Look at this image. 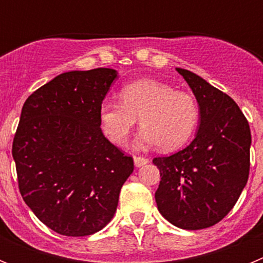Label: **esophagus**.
I'll list each match as a JSON object with an SVG mask.
<instances>
[{
	"label": "esophagus",
	"instance_id": "esophagus-1",
	"mask_svg": "<svg viewBox=\"0 0 263 263\" xmlns=\"http://www.w3.org/2000/svg\"><path fill=\"white\" fill-rule=\"evenodd\" d=\"M148 163V159L143 157H134V166L136 167H142Z\"/></svg>",
	"mask_w": 263,
	"mask_h": 263
}]
</instances>
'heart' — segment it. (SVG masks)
Wrapping results in <instances>:
<instances>
[{"instance_id":"obj_1","label":"heart","mask_w":263,"mask_h":263,"mask_svg":"<svg viewBox=\"0 0 263 263\" xmlns=\"http://www.w3.org/2000/svg\"><path fill=\"white\" fill-rule=\"evenodd\" d=\"M121 101L108 100L100 106V121L111 142L125 146L139 118L138 148L158 145L164 152L180 148L192 138L200 122V108L191 93L176 90L155 79L125 85Z\"/></svg>"}]
</instances>
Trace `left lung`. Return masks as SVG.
<instances>
[{
    "instance_id": "8db88e82",
    "label": "left lung",
    "mask_w": 263,
    "mask_h": 263,
    "mask_svg": "<svg viewBox=\"0 0 263 263\" xmlns=\"http://www.w3.org/2000/svg\"><path fill=\"white\" fill-rule=\"evenodd\" d=\"M200 108L195 139L170 157L153 159L159 168L158 211L187 231L221 221L249 178L252 134L238 105L227 93L188 69L176 68Z\"/></svg>"
}]
</instances>
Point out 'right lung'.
<instances>
[{
	"mask_svg": "<svg viewBox=\"0 0 263 263\" xmlns=\"http://www.w3.org/2000/svg\"><path fill=\"white\" fill-rule=\"evenodd\" d=\"M117 76L111 68L64 72L23 104L11 150L20 192L34 215L63 236L101 231L133 173V158L100 127V106Z\"/></svg>",
	"mask_w": 263,
	"mask_h": 263,
	"instance_id": "right-lung-1",
	"label": "right lung"
}]
</instances>
